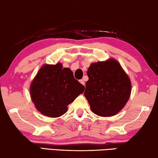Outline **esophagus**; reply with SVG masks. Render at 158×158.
Returning a JSON list of instances; mask_svg holds the SVG:
<instances>
[{"label": "esophagus", "mask_w": 158, "mask_h": 158, "mask_svg": "<svg viewBox=\"0 0 158 158\" xmlns=\"http://www.w3.org/2000/svg\"><path fill=\"white\" fill-rule=\"evenodd\" d=\"M79 82H80V83H81L82 85H84V84H85V82H84V79H81V80H80V81H79Z\"/></svg>", "instance_id": "34e87169"}]
</instances>
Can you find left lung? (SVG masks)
<instances>
[{"label": "left lung", "mask_w": 158, "mask_h": 158, "mask_svg": "<svg viewBox=\"0 0 158 158\" xmlns=\"http://www.w3.org/2000/svg\"><path fill=\"white\" fill-rule=\"evenodd\" d=\"M84 96L92 112L111 117L123 108L131 91L129 77L116 60L92 63L87 71Z\"/></svg>", "instance_id": "1"}]
</instances>
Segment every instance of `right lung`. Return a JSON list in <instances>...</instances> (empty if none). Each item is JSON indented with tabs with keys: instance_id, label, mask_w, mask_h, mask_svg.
I'll use <instances>...</instances> for the list:
<instances>
[{
	"instance_id": "obj_1",
	"label": "right lung",
	"mask_w": 158,
	"mask_h": 158,
	"mask_svg": "<svg viewBox=\"0 0 158 158\" xmlns=\"http://www.w3.org/2000/svg\"><path fill=\"white\" fill-rule=\"evenodd\" d=\"M84 89L69 68H62L61 63L46 64L30 85V96L35 107L42 114L58 117L65 113L68 105Z\"/></svg>"
}]
</instances>
